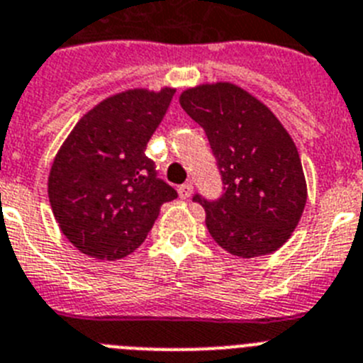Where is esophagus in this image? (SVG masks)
Instances as JSON below:
<instances>
[{
	"instance_id": "esophagus-1",
	"label": "esophagus",
	"mask_w": 363,
	"mask_h": 363,
	"mask_svg": "<svg viewBox=\"0 0 363 363\" xmlns=\"http://www.w3.org/2000/svg\"><path fill=\"white\" fill-rule=\"evenodd\" d=\"M179 197L181 199H188L191 197V194H194V186H191V182H186V184H181L179 186Z\"/></svg>"
}]
</instances>
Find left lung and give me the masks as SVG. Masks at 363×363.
<instances>
[{
  "mask_svg": "<svg viewBox=\"0 0 363 363\" xmlns=\"http://www.w3.org/2000/svg\"><path fill=\"white\" fill-rule=\"evenodd\" d=\"M181 106L206 132L222 179L218 199L194 195L215 242L242 259L279 250L308 199L289 133L266 104L230 83L189 88Z\"/></svg>",
  "mask_w": 363,
  "mask_h": 363,
  "instance_id": "obj_1",
  "label": "left lung"
}]
</instances>
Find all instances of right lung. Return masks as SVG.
Listing matches in <instances>:
<instances>
[{"label": "right lung", "mask_w": 363, "mask_h": 363, "mask_svg": "<svg viewBox=\"0 0 363 363\" xmlns=\"http://www.w3.org/2000/svg\"><path fill=\"white\" fill-rule=\"evenodd\" d=\"M175 90H128L104 99L55 155L48 199L65 237L88 257L123 259L145 242L164 202L177 199L146 145Z\"/></svg>", "instance_id": "1"}]
</instances>
